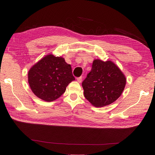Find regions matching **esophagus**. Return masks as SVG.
I'll return each instance as SVG.
<instances>
[{
	"label": "esophagus",
	"instance_id": "esophagus-1",
	"mask_svg": "<svg viewBox=\"0 0 155 155\" xmlns=\"http://www.w3.org/2000/svg\"><path fill=\"white\" fill-rule=\"evenodd\" d=\"M82 76H81V77H79V78H77V81H78V83H81V81H82Z\"/></svg>",
	"mask_w": 155,
	"mask_h": 155
}]
</instances>
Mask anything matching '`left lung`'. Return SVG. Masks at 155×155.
Wrapping results in <instances>:
<instances>
[{"label":"left lung","mask_w":155,"mask_h":155,"mask_svg":"<svg viewBox=\"0 0 155 155\" xmlns=\"http://www.w3.org/2000/svg\"><path fill=\"white\" fill-rule=\"evenodd\" d=\"M126 78L111 61H93L91 71L82 83L84 96L96 107H103L114 102L122 94Z\"/></svg>","instance_id":"left-lung-1"}]
</instances>
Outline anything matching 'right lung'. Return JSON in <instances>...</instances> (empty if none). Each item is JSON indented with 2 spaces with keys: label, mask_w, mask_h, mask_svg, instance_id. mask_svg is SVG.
Listing matches in <instances>:
<instances>
[{
  "label": "right lung",
  "mask_w": 155,
  "mask_h": 155,
  "mask_svg": "<svg viewBox=\"0 0 155 155\" xmlns=\"http://www.w3.org/2000/svg\"><path fill=\"white\" fill-rule=\"evenodd\" d=\"M31 91L40 99L50 102L57 100L75 80L71 65L62 57L48 54L33 65L28 73Z\"/></svg>",
  "instance_id": "right-lung-1"
}]
</instances>
